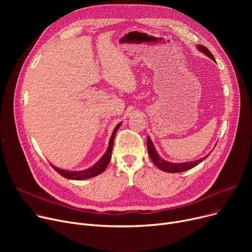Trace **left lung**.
Instances as JSON below:
<instances>
[{
	"instance_id": "1",
	"label": "left lung",
	"mask_w": 252,
	"mask_h": 252,
	"mask_svg": "<svg viewBox=\"0 0 252 252\" xmlns=\"http://www.w3.org/2000/svg\"><path fill=\"white\" fill-rule=\"evenodd\" d=\"M197 48H198V50L201 51L203 54L208 56L210 59L215 60L214 55L211 54L210 51L206 47H204L202 45H198ZM147 149H148L149 157L151 158V160L153 161V163L158 168H160L163 171H166V173H181V171H186V170H188L190 168H193L197 164H199L201 161H203L205 158L209 155V154L206 155L205 157L201 158V159H198V160H195V161H190V162H182V163L168 162V161L163 160L162 158L159 155H158V153L155 150L154 145H153V143H152V141H151V139L149 137L147 138Z\"/></svg>"
}]
</instances>
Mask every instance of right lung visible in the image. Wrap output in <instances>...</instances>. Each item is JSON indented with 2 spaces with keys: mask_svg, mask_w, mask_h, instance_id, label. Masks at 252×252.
Masks as SVG:
<instances>
[{
  "mask_svg": "<svg viewBox=\"0 0 252 252\" xmlns=\"http://www.w3.org/2000/svg\"><path fill=\"white\" fill-rule=\"evenodd\" d=\"M122 123H119L114 130L113 133L110 137V140H109V145H108V148L107 150H106L105 154L100 158V160H98L97 163H95L94 165H93L92 167L90 168H87L85 170H79V171H71V170H65V169H61V168H58L56 166H54L53 164L52 167L54 168L57 173L59 175H61L62 177L66 178V179H69V180H77V181H81V180H87V179H90V178H94L100 174H102L103 171L106 169V167H107L110 159H111V154H112V146H113V142H114V137H115V134L117 129L119 128V126H121Z\"/></svg>",
  "mask_w": 252,
  "mask_h": 252,
  "instance_id": "obj_1",
  "label": "right lung"
}]
</instances>
